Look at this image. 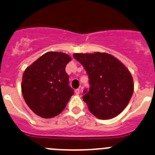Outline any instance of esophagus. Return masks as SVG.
<instances>
[{
  "label": "esophagus",
  "instance_id": "esophagus-1",
  "mask_svg": "<svg viewBox=\"0 0 155 155\" xmlns=\"http://www.w3.org/2000/svg\"><path fill=\"white\" fill-rule=\"evenodd\" d=\"M75 94H80V91H81V90L79 89V88H77V89H75Z\"/></svg>",
  "mask_w": 155,
  "mask_h": 155
}]
</instances>
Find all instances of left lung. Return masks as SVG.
I'll list each match as a JSON object with an SVG mask.
<instances>
[{
	"instance_id": "obj_1",
	"label": "left lung",
	"mask_w": 155,
	"mask_h": 155,
	"mask_svg": "<svg viewBox=\"0 0 155 155\" xmlns=\"http://www.w3.org/2000/svg\"><path fill=\"white\" fill-rule=\"evenodd\" d=\"M89 78V90L83 100L97 118L109 120L118 116L128 105L134 81L130 71L119 60L105 53H75Z\"/></svg>"
}]
</instances>
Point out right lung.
<instances>
[{
  "instance_id": "add662e5",
  "label": "right lung",
  "mask_w": 155,
  "mask_h": 155,
  "mask_svg": "<svg viewBox=\"0 0 155 155\" xmlns=\"http://www.w3.org/2000/svg\"><path fill=\"white\" fill-rule=\"evenodd\" d=\"M71 58L64 53L49 52L26 68L21 92L28 107L42 118L57 116L74 94L65 68Z\"/></svg>"
}]
</instances>
